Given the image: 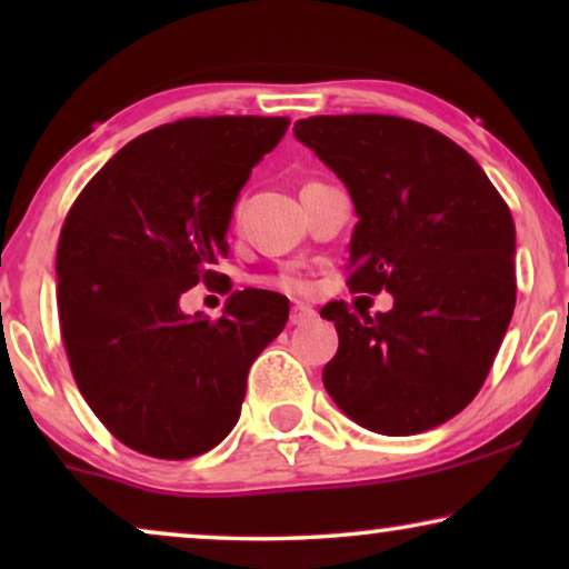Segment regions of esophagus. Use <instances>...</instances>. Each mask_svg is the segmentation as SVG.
Masks as SVG:
<instances>
[{
	"instance_id": "34e87169",
	"label": "esophagus",
	"mask_w": 569,
	"mask_h": 569,
	"mask_svg": "<svg viewBox=\"0 0 569 569\" xmlns=\"http://www.w3.org/2000/svg\"><path fill=\"white\" fill-rule=\"evenodd\" d=\"M316 318V310L310 306H302V302H298V306H292L290 310V326H306Z\"/></svg>"
}]
</instances>
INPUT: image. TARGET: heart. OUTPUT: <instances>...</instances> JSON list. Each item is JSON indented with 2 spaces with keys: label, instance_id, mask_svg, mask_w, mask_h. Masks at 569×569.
I'll list each match as a JSON object with an SVG mask.
<instances>
[{
  "label": "heart",
  "instance_id": "1",
  "mask_svg": "<svg viewBox=\"0 0 569 569\" xmlns=\"http://www.w3.org/2000/svg\"><path fill=\"white\" fill-rule=\"evenodd\" d=\"M267 284L277 287V290H282V292H302V290H306V282H302V277L290 274V271L267 279Z\"/></svg>",
  "mask_w": 569,
  "mask_h": 569
}]
</instances>
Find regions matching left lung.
I'll return each mask as SVG.
<instances>
[{
	"mask_svg": "<svg viewBox=\"0 0 569 569\" xmlns=\"http://www.w3.org/2000/svg\"><path fill=\"white\" fill-rule=\"evenodd\" d=\"M355 201L349 290L393 295L388 313L321 316L339 331L323 386L380 435L432 430L485 386L516 308V224L469 152L425 123L380 113L295 123Z\"/></svg>",
	"mask_w": 569,
	"mask_h": 569,
	"instance_id": "8db88e82",
	"label": "left lung"
}]
</instances>
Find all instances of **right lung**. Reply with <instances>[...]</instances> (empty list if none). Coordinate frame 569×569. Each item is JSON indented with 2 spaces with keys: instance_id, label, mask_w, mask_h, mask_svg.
<instances>
[{
  "instance_id": "add662e5",
  "label": "right lung",
  "mask_w": 569,
  "mask_h": 569,
  "mask_svg": "<svg viewBox=\"0 0 569 569\" xmlns=\"http://www.w3.org/2000/svg\"><path fill=\"white\" fill-rule=\"evenodd\" d=\"M284 116H191L121 147L80 191L57 248L61 341L82 399L137 453L183 461L228 438L261 349L290 302L232 292L222 316L181 298L228 256L238 191L274 150Z\"/></svg>"
}]
</instances>
